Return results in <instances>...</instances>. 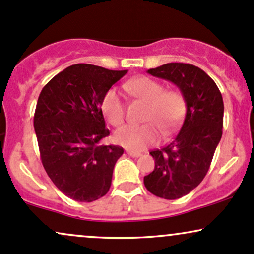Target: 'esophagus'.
Here are the masks:
<instances>
[{"instance_id":"34e87169","label":"esophagus","mask_w":254,"mask_h":254,"mask_svg":"<svg viewBox=\"0 0 254 254\" xmlns=\"http://www.w3.org/2000/svg\"><path fill=\"white\" fill-rule=\"evenodd\" d=\"M127 153L129 154L130 156H133V157H138V156L142 155V154L139 153V151H133V150H127Z\"/></svg>"}]
</instances>
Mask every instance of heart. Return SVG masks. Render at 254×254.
I'll return each mask as SVG.
<instances>
[{"label":"heart","instance_id":"heart-1","mask_svg":"<svg viewBox=\"0 0 254 254\" xmlns=\"http://www.w3.org/2000/svg\"><path fill=\"white\" fill-rule=\"evenodd\" d=\"M125 88L133 97L147 103L142 125H125L116 131V143L127 149L142 150L155 144L160 139V132L171 133L182 123L186 111L185 98L179 90L165 89L164 84L148 76L131 78ZM101 112L113 127L123 124L125 106L117 89L110 88L101 99Z\"/></svg>","mask_w":254,"mask_h":254}]
</instances>
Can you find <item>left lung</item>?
Listing matches in <instances>:
<instances>
[{"label":"left lung","mask_w":254,"mask_h":254,"mask_svg":"<svg viewBox=\"0 0 254 254\" xmlns=\"http://www.w3.org/2000/svg\"><path fill=\"white\" fill-rule=\"evenodd\" d=\"M148 72L176 84L186 101L180 131L170 144L150 151L155 167L143 179L155 196L178 199L197 188L208 173L222 137L223 99L214 80L192 64L167 63Z\"/></svg>","instance_id":"left-lung-1"}]
</instances>
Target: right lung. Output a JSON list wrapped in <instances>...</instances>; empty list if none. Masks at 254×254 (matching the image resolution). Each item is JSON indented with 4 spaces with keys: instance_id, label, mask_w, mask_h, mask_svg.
<instances>
[{
    "instance_id": "obj_1",
    "label": "right lung",
    "mask_w": 254,
    "mask_h": 254,
    "mask_svg": "<svg viewBox=\"0 0 254 254\" xmlns=\"http://www.w3.org/2000/svg\"><path fill=\"white\" fill-rule=\"evenodd\" d=\"M127 72L74 64L52 77L38 98L33 124L42 164L58 190L77 202L109 192L124 153L118 145H100L110 135L100 104Z\"/></svg>"
}]
</instances>
